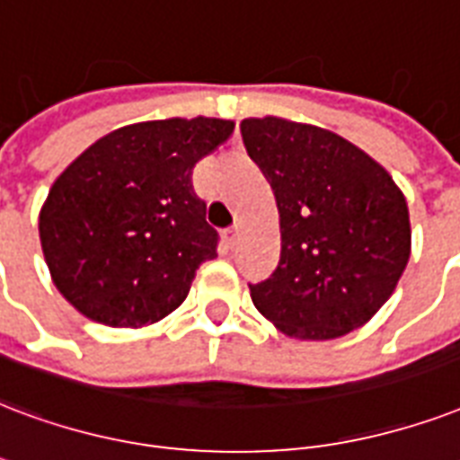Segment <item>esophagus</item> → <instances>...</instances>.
I'll return each instance as SVG.
<instances>
[{
  "instance_id": "obj_1",
  "label": "esophagus",
  "mask_w": 460,
  "mask_h": 460,
  "mask_svg": "<svg viewBox=\"0 0 460 460\" xmlns=\"http://www.w3.org/2000/svg\"><path fill=\"white\" fill-rule=\"evenodd\" d=\"M238 236H241V226H238V224H234L229 229H224V238H226V243L229 245H236Z\"/></svg>"
}]
</instances>
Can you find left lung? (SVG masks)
I'll list each match as a JSON object with an SVG mask.
<instances>
[{
  "label": "left lung",
  "mask_w": 460,
  "mask_h": 460,
  "mask_svg": "<svg viewBox=\"0 0 460 460\" xmlns=\"http://www.w3.org/2000/svg\"><path fill=\"white\" fill-rule=\"evenodd\" d=\"M272 185L282 251L251 299L289 338L332 340L369 321L410 258L408 205L384 166L335 132L282 118L241 122Z\"/></svg>",
  "instance_id": "obj_1"
}]
</instances>
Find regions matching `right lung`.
<instances>
[{
	"instance_id": "obj_1",
	"label": "right lung",
	"mask_w": 460,
	"mask_h": 460,
	"mask_svg": "<svg viewBox=\"0 0 460 460\" xmlns=\"http://www.w3.org/2000/svg\"><path fill=\"white\" fill-rule=\"evenodd\" d=\"M231 132L219 118L137 122L101 137L59 175L38 229L52 282L76 311L139 328L183 304L219 245L192 168Z\"/></svg>"
}]
</instances>
